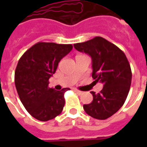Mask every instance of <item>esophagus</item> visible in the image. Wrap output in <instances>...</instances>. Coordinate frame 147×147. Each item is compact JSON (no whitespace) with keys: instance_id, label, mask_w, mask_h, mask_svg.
<instances>
[{"instance_id":"34e87169","label":"esophagus","mask_w":147,"mask_h":147,"mask_svg":"<svg viewBox=\"0 0 147 147\" xmlns=\"http://www.w3.org/2000/svg\"><path fill=\"white\" fill-rule=\"evenodd\" d=\"M74 91H75L76 93H77L78 94H83L82 91H80V90H77V89H74Z\"/></svg>"}]
</instances>
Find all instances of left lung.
Returning <instances> with one entry per match:
<instances>
[{"mask_svg": "<svg viewBox=\"0 0 147 147\" xmlns=\"http://www.w3.org/2000/svg\"><path fill=\"white\" fill-rule=\"evenodd\" d=\"M74 47L91 57L93 79L103 83L100 93L91 91L92 102L83 105V109L93 118L105 120L126 101L132 76L129 62L120 49L102 37L74 44Z\"/></svg>", "mask_w": 147, "mask_h": 147, "instance_id": "left-lung-1", "label": "left lung"}]
</instances>
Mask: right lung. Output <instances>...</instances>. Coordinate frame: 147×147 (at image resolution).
Instances as JSON below:
<instances>
[{
  "label": "right lung",
  "instance_id": "obj_1",
  "mask_svg": "<svg viewBox=\"0 0 147 147\" xmlns=\"http://www.w3.org/2000/svg\"><path fill=\"white\" fill-rule=\"evenodd\" d=\"M72 45L38 42L24 53L15 71V84L22 104L40 121L52 120L61 113L64 93L49 87V80L56 72L58 63L72 49Z\"/></svg>",
  "mask_w": 147,
  "mask_h": 147
}]
</instances>
